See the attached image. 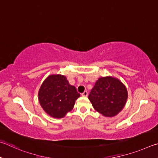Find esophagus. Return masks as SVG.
I'll return each instance as SVG.
<instances>
[{
	"instance_id": "34e87169",
	"label": "esophagus",
	"mask_w": 158,
	"mask_h": 158,
	"mask_svg": "<svg viewBox=\"0 0 158 158\" xmlns=\"http://www.w3.org/2000/svg\"><path fill=\"white\" fill-rule=\"evenodd\" d=\"M82 96H87V95H88V92H87V91H85V92L82 94H81Z\"/></svg>"
}]
</instances>
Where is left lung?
<instances>
[{"mask_svg": "<svg viewBox=\"0 0 158 158\" xmlns=\"http://www.w3.org/2000/svg\"><path fill=\"white\" fill-rule=\"evenodd\" d=\"M88 98L96 111L105 117H112L125 106L128 92L118 79L102 77L96 82Z\"/></svg>", "mask_w": 158, "mask_h": 158, "instance_id": "left-lung-1", "label": "left lung"}]
</instances>
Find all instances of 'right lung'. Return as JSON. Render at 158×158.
I'll return each mask as SVG.
<instances>
[{"mask_svg":"<svg viewBox=\"0 0 158 158\" xmlns=\"http://www.w3.org/2000/svg\"><path fill=\"white\" fill-rule=\"evenodd\" d=\"M81 94L62 75H51L43 82L39 91V101L47 114L60 118L73 108Z\"/></svg>","mask_w":158,"mask_h":158,"instance_id":"right-lung-1","label":"right lung"}]
</instances>
